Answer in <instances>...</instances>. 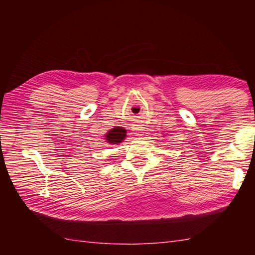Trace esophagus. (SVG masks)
<instances>
[{"label":"esophagus","instance_id":"esophagus-1","mask_svg":"<svg viewBox=\"0 0 255 255\" xmlns=\"http://www.w3.org/2000/svg\"><path fill=\"white\" fill-rule=\"evenodd\" d=\"M131 130L133 131L136 136H141L143 135V130H144V127L143 125L140 124H133L131 126Z\"/></svg>","mask_w":255,"mask_h":255}]
</instances>
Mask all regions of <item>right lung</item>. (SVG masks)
<instances>
[{
  "label": "right lung",
  "mask_w": 255,
  "mask_h": 255,
  "mask_svg": "<svg viewBox=\"0 0 255 255\" xmlns=\"http://www.w3.org/2000/svg\"><path fill=\"white\" fill-rule=\"evenodd\" d=\"M126 129L123 127H115L107 132L106 140L111 145H118L126 138Z\"/></svg>",
  "instance_id": "1"
}]
</instances>
